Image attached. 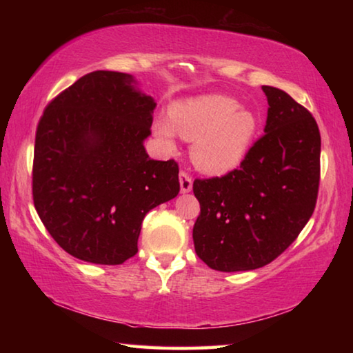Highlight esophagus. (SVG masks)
I'll use <instances>...</instances> for the list:
<instances>
[{
	"label": "esophagus",
	"mask_w": 353,
	"mask_h": 353,
	"mask_svg": "<svg viewBox=\"0 0 353 353\" xmlns=\"http://www.w3.org/2000/svg\"><path fill=\"white\" fill-rule=\"evenodd\" d=\"M179 182H181L182 193H190L191 188H193V179H191L188 172L181 171V174H179Z\"/></svg>",
	"instance_id": "34e87169"
}]
</instances>
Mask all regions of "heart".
I'll return each instance as SVG.
<instances>
[{
    "label": "heart",
    "instance_id": "obj_1",
    "mask_svg": "<svg viewBox=\"0 0 353 353\" xmlns=\"http://www.w3.org/2000/svg\"><path fill=\"white\" fill-rule=\"evenodd\" d=\"M171 118L154 121V134L166 146H174L177 134L193 141L191 159L205 174L224 176L240 166L259 135L255 113L224 94L179 101L171 107Z\"/></svg>",
    "mask_w": 353,
    "mask_h": 353
}]
</instances>
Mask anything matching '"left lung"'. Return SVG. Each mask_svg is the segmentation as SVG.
<instances>
[{"mask_svg": "<svg viewBox=\"0 0 353 353\" xmlns=\"http://www.w3.org/2000/svg\"><path fill=\"white\" fill-rule=\"evenodd\" d=\"M261 88L270 105L266 134L240 168L193 183L201 204L194 250L216 271H250L276 260L305 227L318 199V124L288 93Z\"/></svg>", "mask_w": 353, "mask_h": 353, "instance_id": "8db88e82", "label": "left lung"}]
</instances>
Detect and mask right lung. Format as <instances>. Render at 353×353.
<instances>
[{
	"label": "right lung",
	"mask_w": 353,
	"mask_h": 353,
	"mask_svg": "<svg viewBox=\"0 0 353 353\" xmlns=\"http://www.w3.org/2000/svg\"><path fill=\"white\" fill-rule=\"evenodd\" d=\"M137 83L118 71L82 76L35 134V210L59 246L94 265L134 256L143 218L181 190L174 160H151L143 145L157 104Z\"/></svg>",
	"instance_id": "add662e5"
}]
</instances>
